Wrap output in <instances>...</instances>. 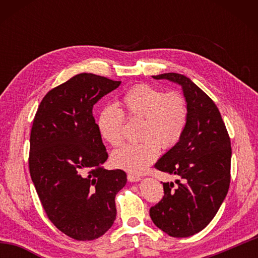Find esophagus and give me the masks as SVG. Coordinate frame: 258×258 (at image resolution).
Masks as SVG:
<instances>
[{"mask_svg":"<svg viewBox=\"0 0 258 258\" xmlns=\"http://www.w3.org/2000/svg\"><path fill=\"white\" fill-rule=\"evenodd\" d=\"M127 180L130 182H138L141 180V177L139 175H135V174H127Z\"/></svg>","mask_w":258,"mask_h":258,"instance_id":"obj_1","label":"esophagus"}]
</instances>
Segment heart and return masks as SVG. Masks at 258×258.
Here are the masks:
<instances>
[{"instance_id": "obj_1", "label": "heart", "mask_w": 258, "mask_h": 258, "mask_svg": "<svg viewBox=\"0 0 258 258\" xmlns=\"http://www.w3.org/2000/svg\"><path fill=\"white\" fill-rule=\"evenodd\" d=\"M123 110L115 106L102 108L98 117L101 138L112 147L123 142L125 116L141 119L139 137L142 141L126 145L112 152L115 167L140 174L159 154V149H171L180 141L187 124L186 100L178 92H164L149 84L134 85L121 99Z\"/></svg>"}]
</instances>
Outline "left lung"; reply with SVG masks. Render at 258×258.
<instances>
[{
    "instance_id": "obj_1",
    "label": "left lung",
    "mask_w": 258,
    "mask_h": 258,
    "mask_svg": "<svg viewBox=\"0 0 258 258\" xmlns=\"http://www.w3.org/2000/svg\"><path fill=\"white\" fill-rule=\"evenodd\" d=\"M152 77L182 86L189 117L177 145L155 164L178 180L163 183L164 197L150 208V217L165 233L185 238L206 228L226 197L231 142L216 104L190 78L176 73Z\"/></svg>"
}]
</instances>
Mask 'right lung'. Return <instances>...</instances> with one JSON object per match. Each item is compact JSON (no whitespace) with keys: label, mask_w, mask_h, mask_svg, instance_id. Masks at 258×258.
<instances>
[{"label":"right lung","mask_w":258,"mask_h":258,"mask_svg":"<svg viewBox=\"0 0 258 258\" xmlns=\"http://www.w3.org/2000/svg\"><path fill=\"white\" fill-rule=\"evenodd\" d=\"M120 82L82 73L54 87L38 106L30 132L29 173L49 220L61 232L86 241L116 220L115 197L126 184L108 158L93 106Z\"/></svg>","instance_id":"obj_1"}]
</instances>
